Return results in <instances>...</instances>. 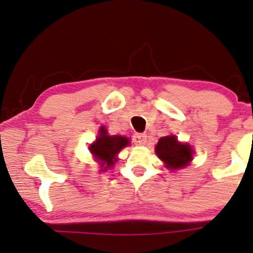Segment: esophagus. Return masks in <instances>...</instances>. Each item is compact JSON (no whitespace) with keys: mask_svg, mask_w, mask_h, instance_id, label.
Instances as JSON below:
<instances>
[{"mask_svg":"<svg viewBox=\"0 0 253 253\" xmlns=\"http://www.w3.org/2000/svg\"><path fill=\"white\" fill-rule=\"evenodd\" d=\"M133 141L136 146H143L147 142V135L143 133H136L134 134Z\"/></svg>","mask_w":253,"mask_h":253,"instance_id":"esophagus-1","label":"esophagus"}]
</instances>
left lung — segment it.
<instances>
[{
	"mask_svg": "<svg viewBox=\"0 0 253 253\" xmlns=\"http://www.w3.org/2000/svg\"><path fill=\"white\" fill-rule=\"evenodd\" d=\"M155 152L170 169L184 167L191 161L193 156L191 147L185 143H180L174 135L161 137L155 147Z\"/></svg>",
	"mask_w": 253,
	"mask_h": 253,
	"instance_id": "1",
	"label": "left lung"
}]
</instances>
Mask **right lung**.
Listing matches in <instances>:
<instances>
[{
  "label": "right lung",
  "instance_id": "add662e5",
  "mask_svg": "<svg viewBox=\"0 0 253 253\" xmlns=\"http://www.w3.org/2000/svg\"><path fill=\"white\" fill-rule=\"evenodd\" d=\"M129 141L127 137L113 135H107V130L101 127L100 135L97 137V141L89 146V150L97 159L100 161L101 167H104V170H107L111 166L114 165L117 161V154L123 149L124 147L128 146Z\"/></svg>",
  "mask_w": 253,
  "mask_h": 253
}]
</instances>
